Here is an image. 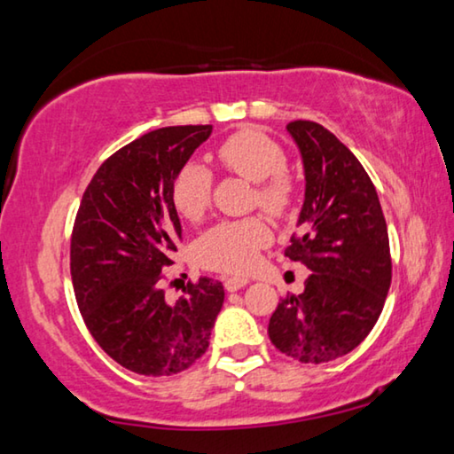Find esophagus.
Instances as JSON below:
<instances>
[{
  "label": "esophagus",
  "instance_id": "34e87169",
  "mask_svg": "<svg viewBox=\"0 0 454 454\" xmlns=\"http://www.w3.org/2000/svg\"><path fill=\"white\" fill-rule=\"evenodd\" d=\"M248 284V279L247 278H239V276H230V278H224V288L228 290V292H236V290H240V288H245V286Z\"/></svg>",
  "mask_w": 454,
  "mask_h": 454
}]
</instances>
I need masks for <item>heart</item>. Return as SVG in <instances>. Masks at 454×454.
I'll return each mask as SVG.
<instances>
[{
    "instance_id": "obj_1",
    "label": "heart",
    "mask_w": 454,
    "mask_h": 454,
    "mask_svg": "<svg viewBox=\"0 0 454 454\" xmlns=\"http://www.w3.org/2000/svg\"><path fill=\"white\" fill-rule=\"evenodd\" d=\"M224 170L254 184V203L273 215H286L294 206L292 178L286 172L288 156L276 139L259 129L228 136L215 150ZM214 176L206 166L189 162L176 172L170 197L184 220L197 222L212 201ZM271 242V228L263 218L220 222L197 240V261L207 270L247 273L257 263L259 251Z\"/></svg>"
}]
</instances>
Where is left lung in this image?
Wrapping results in <instances>:
<instances>
[{
    "label": "left lung",
    "mask_w": 454,
    "mask_h": 454,
    "mask_svg": "<svg viewBox=\"0 0 454 454\" xmlns=\"http://www.w3.org/2000/svg\"><path fill=\"white\" fill-rule=\"evenodd\" d=\"M304 164L300 234L286 257L310 273L270 318V340L304 364L352 352L379 321L391 288V248L376 189L360 160L315 121H292Z\"/></svg>",
    "instance_id": "obj_1"
}]
</instances>
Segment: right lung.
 Returning a JSON list of instances; mask_svg holds the SVG:
<instances>
[{
    "label": "right lung",
    "instance_id": "1",
    "mask_svg": "<svg viewBox=\"0 0 454 454\" xmlns=\"http://www.w3.org/2000/svg\"><path fill=\"white\" fill-rule=\"evenodd\" d=\"M212 125L162 127L100 164L74 222L69 267L82 318L121 366L170 376L206 354L224 286L200 278L164 298V267L181 240L170 189Z\"/></svg>",
    "mask_w": 454,
    "mask_h": 454
}]
</instances>
